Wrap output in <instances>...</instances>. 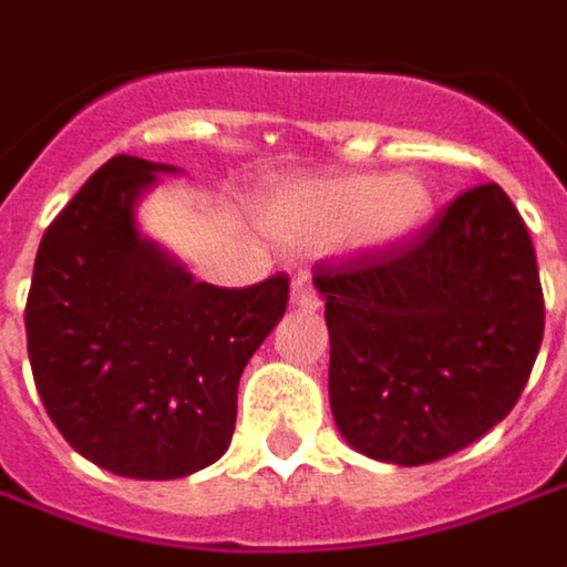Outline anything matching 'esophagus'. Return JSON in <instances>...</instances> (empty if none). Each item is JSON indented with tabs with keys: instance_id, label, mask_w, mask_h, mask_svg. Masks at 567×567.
Here are the masks:
<instances>
[{
	"instance_id": "1",
	"label": "esophagus",
	"mask_w": 567,
	"mask_h": 567,
	"mask_svg": "<svg viewBox=\"0 0 567 567\" xmlns=\"http://www.w3.org/2000/svg\"><path fill=\"white\" fill-rule=\"evenodd\" d=\"M291 307H298V310H319V295H316V288L310 279H295L291 282Z\"/></svg>"
}]
</instances>
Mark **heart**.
Here are the masks:
<instances>
[{
    "mask_svg": "<svg viewBox=\"0 0 567 567\" xmlns=\"http://www.w3.org/2000/svg\"><path fill=\"white\" fill-rule=\"evenodd\" d=\"M257 217L285 245L338 241L353 254H391L431 223L434 188L419 171L303 176L272 188Z\"/></svg>",
    "mask_w": 567,
    "mask_h": 567,
    "instance_id": "b5f03b06",
    "label": "heart"
}]
</instances>
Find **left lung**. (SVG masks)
Here are the masks:
<instances>
[{
	"label": "left lung",
	"mask_w": 567,
	"mask_h": 567,
	"mask_svg": "<svg viewBox=\"0 0 567 567\" xmlns=\"http://www.w3.org/2000/svg\"><path fill=\"white\" fill-rule=\"evenodd\" d=\"M329 403L369 460L425 465L503 422L540 353L543 291L522 214L468 188L415 241L316 267Z\"/></svg>",
	"instance_id": "obj_1"
}]
</instances>
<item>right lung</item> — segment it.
<instances>
[{
	"instance_id": "obj_1",
	"label": "right lung",
	"mask_w": 567,
	"mask_h": 567,
	"mask_svg": "<svg viewBox=\"0 0 567 567\" xmlns=\"http://www.w3.org/2000/svg\"><path fill=\"white\" fill-rule=\"evenodd\" d=\"M161 173L117 154L45 229L27 298V353L64 441L121 477L171 481L233 441L238 379L285 316L288 279L195 282L138 229Z\"/></svg>"
}]
</instances>
